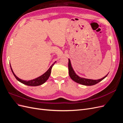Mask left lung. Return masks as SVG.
<instances>
[{
	"label": "left lung",
	"mask_w": 123,
	"mask_h": 123,
	"mask_svg": "<svg viewBox=\"0 0 123 123\" xmlns=\"http://www.w3.org/2000/svg\"><path fill=\"white\" fill-rule=\"evenodd\" d=\"M68 68H69V76L71 77L73 80L75 81L76 83H79L81 85H85V86H92L100 82V81H102L103 80H104L105 78L108 75V74L104 76V77L102 78V79L97 80H90V79H85L83 77H80L79 76H78L77 74L74 72V70L73 69L71 64L70 60L69 59V63H68Z\"/></svg>",
	"instance_id": "8db88e82"
}]
</instances>
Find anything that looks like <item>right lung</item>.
Segmentation results:
<instances>
[{"mask_svg":"<svg viewBox=\"0 0 123 123\" xmlns=\"http://www.w3.org/2000/svg\"><path fill=\"white\" fill-rule=\"evenodd\" d=\"M56 62H55L51 66L49 69H48L42 75L39 76L37 78H36V79H33L32 80H30L28 81L22 80L19 79V78H18L17 76H16L15 74H14V72L13 71V70H12V68H11V65H10V67H11V70H12V72L13 74V75H14L15 77V78L17 80L20 81V82L21 83H23V84L27 85V86H37L41 85L45 83L46 81L48 80V79H49V77L51 74L52 68L53 66L54 65V64Z\"/></svg>","mask_w":123,"mask_h":123,"instance_id":"add662e5","label":"right lung"}]
</instances>
